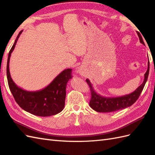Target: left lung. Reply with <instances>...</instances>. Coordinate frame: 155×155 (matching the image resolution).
<instances>
[{"label": "left lung", "mask_w": 155, "mask_h": 155, "mask_svg": "<svg viewBox=\"0 0 155 155\" xmlns=\"http://www.w3.org/2000/svg\"><path fill=\"white\" fill-rule=\"evenodd\" d=\"M137 34L138 35L140 43L145 45L141 35L138 32ZM147 66V72L144 74V79L142 85H140L133 92L123 96L110 97L101 96L99 94L96 93L91 81L87 79L86 81L90 87L91 92V100L89 103V105L92 109L99 112H114L125 109V108L132 105L138 100L140 94L143 91L145 83L147 80L149 72V61H148Z\"/></svg>", "instance_id": "left-lung-1"}]
</instances>
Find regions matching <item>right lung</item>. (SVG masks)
<instances>
[{
  "label": "right lung",
  "instance_id": "1",
  "mask_svg": "<svg viewBox=\"0 0 155 155\" xmlns=\"http://www.w3.org/2000/svg\"><path fill=\"white\" fill-rule=\"evenodd\" d=\"M19 32L10 52L7 62V79L9 88L17 104L23 110L38 116H50L61 112L64 107L66 87L69 79L72 78V69L67 68L61 72L49 85L40 91L30 92L23 90L13 82L10 72L9 63L11 54L15 47Z\"/></svg>",
  "mask_w": 155,
  "mask_h": 155
}]
</instances>
